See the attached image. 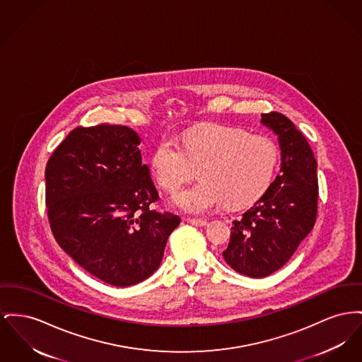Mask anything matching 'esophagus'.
<instances>
[{
    "label": "esophagus",
    "instance_id": "1",
    "mask_svg": "<svg viewBox=\"0 0 362 362\" xmlns=\"http://www.w3.org/2000/svg\"><path fill=\"white\" fill-rule=\"evenodd\" d=\"M187 223H190L192 226H195V227H205V226H208L206 220H198V218H187Z\"/></svg>",
    "mask_w": 362,
    "mask_h": 362
}]
</instances>
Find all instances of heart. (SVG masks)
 <instances>
[{
	"label": "heart",
	"mask_w": 362,
	"mask_h": 362,
	"mask_svg": "<svg viewBox=\"0 0 362 362\" xmlns=\"http://www.w3.org/2000/svg\"><path fill=\"white\" fill-rule=\"evenodd\" d=\"M279 163L276 144L242 128L211 126L185 135L182 144L163 138L151 156V170L168 192L177 190L199 165L201 180L175 194L173 202L186 212L204 214L228 204H252L271 186Z\"/></svg>",
	"instance_id": "obj_1"
}]
</instances>
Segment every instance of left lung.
<instances>
[{
    "mask_svg": "<svg viewBox=\"0 0 362 362\" xmlns=\"http://www.w3.org/2000/svg\"><path fill=\"white\" fill-rule=\"evenodd\" d=\"M261 123L277 135L281 167L255 205L233 221L226 262L246 276H268L296 253L317 217V161L306 138L279 112L261 115Z\"/></svg>",
    "mask_w": 362,
    "mask_h": 362,
    "instance_id": "8db88e82",
    "label": "left lung"
}]
</instances>
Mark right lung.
<instances>
[{"mask_svg":"<svg viewBox=\"0 0 362 362\" xmlns=\"http://www.w3.org/2000/svg\"><path fill=\"white\" fill-rule=\"evenodd\" d=\"M138 134L116 124L76 127L50 156L46 208L57 243L93 276L128 287L160 267L180 217L156 212L158 192Z\"/></svg>","mask_w":362,"mask_h":362,"instance_id":"obj_1","label":"right lung"}]
</instances>
